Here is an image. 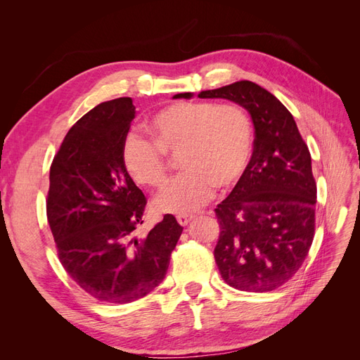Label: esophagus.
Listing matches in <instances>:
<instances>
[{
    "label": "esophagus",
    "mask_w": 360,
    "mask_h": 360,
    "mask_svg": "<svg viewBox=\"0 0 360 360\" xmlns=\"http://www.w3.org/2000/svg\"><path fill=\"white\" fill-rule=\"evenodd\" d=\"M192 219H193L192 214H179V216H177V222H179L180 225H183V226H186Z\"/></svg>",
    "instance_id": "esophagus-1"
}]
</instances>
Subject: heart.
<instances>
[{
	"instance_id": "b5f03b06",
	"label": "heart",
	"mask_w": 360,
	"mask_h": 360,
	"mask_svg": "<svg viewBox=\"0 0 360 360\" xmlns=\"http://www.w3.org/2000/svg\"><path fill=\"white\" fill-rule=\"evenodd\" d=\"M148 134L151 139L129 134L122 159L138 184L159 188L167 180L165 155L179 153L183 172L155 200L165 213L200 210L214 186L226 189L242 179L252 153V122L237 105L174 103L151 117Z\"/></svg>"
}]
</instances>
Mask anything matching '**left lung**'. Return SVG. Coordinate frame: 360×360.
Here are the masks:
<instances>
[{"instance_id": "8db88e82", "label": "left lung", "mask_w": 360, "mask_h": 360, "mask_svg": "<svg viewBox=\"0 0 360 360\" xmlns=\"http://www.w3.org/2000/svg\"><path fill=\"white\" fill-rule=\"evenodd\" d=\"M191 97L180 93L174 99ZM198 97L240 105L255 129L245 174L214 209L221 226L217 269L233 288L274 291L294 276L312 245L317 184L308 146L291 112L255 82L238 81Z\"/></svg>"}]
</instances>
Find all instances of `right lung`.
Segmentation results:
<instances>
[{"instance_id":"obj_1","label":"right lung","mask_w":360,"mask_h":360,"mask_svg":"<svg viewBox=\"0 0 360 360\" xmlns=\"http://www.w3.org/2000/svg\"><path fill=\"white\" fill-rule=\"evenodd\" d=\"M135 114L130 97L97 105L70 127L49 171L46 213L58 258L76 284L108 303L153 291L183 231L165 214L146 237L135 236L147 200L122 159Z\"/></svg>"}]
</instances>
